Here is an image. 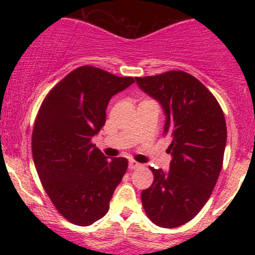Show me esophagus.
<instances>
[{"mask_svg":"<svg viewBox=\"0 0 255 255\" xmlns=\"http://www.w3.org/2000/svg\"><path fill=\"white\" fill-rule=\"evenodd\" d=\"M129 169L130 170H134V169H137V168H140V166H141V164H140V163H137L136 160H129Z\"/></svg>","mask_w":255,"mask_h":255,"instance_id":"obj_1","label":"esophagus"}]
</instances>
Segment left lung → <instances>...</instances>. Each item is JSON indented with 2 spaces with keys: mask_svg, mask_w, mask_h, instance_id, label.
Here are the masks:
<instances>
[{
  "mask_svg": "<svg viewBox=\"0 0 255 255\" xmlns=\"http://www.w3.org/2000/svg\"><path fill=\"white\" fill-rule=\"evenodd\" d=\"M135 80L164 109L163 135L170 136L172 154L168 172L150 166L153 183L141 192L142 207L158 227H180L200 212L217 183L227 144L223 110L201 81L183 71Z\"/></svg>",
  "mask_w": 255,
  "mask_h": 255,
  "instance_id": "left-lung-1",
  "label": "left lung"
}]
</instances>
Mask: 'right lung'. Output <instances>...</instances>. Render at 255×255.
Instances as JSON below:
<instances>
[{"instance_id":"right-lung-1","label":"right lung","mask_w":255,"mask_h":255,"mask_svg":"<svg viewBox=\"0 0 255 255\" xmlns=\"http://www.w3.org/2000/svg\"><path fill=\"white\" fill-rule=\"evenodd\" d=\"M93 66H81L49 91L34 120L32 157L44 191L67 221L87 227L109 211L128 168L108 159L92 142L114 95L134 83Z\"/></svg>"}]
</instances>
